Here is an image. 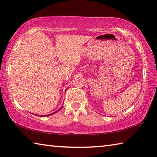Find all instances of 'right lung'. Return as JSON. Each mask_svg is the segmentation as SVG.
Masks as SVG:
<instances>
[{
    "mask_svg": "<svg viewBox=\"0 0 157 157\" xmlns=\"http://www.w3.org/2000/svg\"><path fill=\"white\" fill-rule=\"evenodd\" d=\"M62 107H61L60 108H59V109L58 110H57V111H56V112H55V113H52V114H49V115H42V116H43V117H44H44H47V116H49V115H53V114H54V113H57V112H58V111H59V110H60V109H61V108H62Z\"/></svg>",
    "mask_w": 157,
    "mask_h": 157,
    "instance_id": "right-lung-1",
    "label": "right lung"
}]
</instances>
